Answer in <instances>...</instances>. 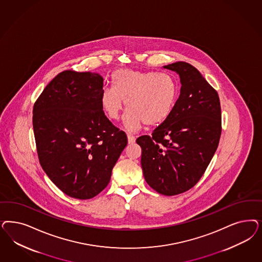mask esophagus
<instances>
[{
  "label": "esophagus",
  "instance_id": "obj_1",
  "mask_svg": "<svg viewBox=\"0 0 262 262\" xmlns=\"http://www.w3.org/2000/svg\"><path fill=\"white\" fill-rule=\"evenodd\" d=\"M127 138H128V144H132L135 143L136 138L134 136L128 134V135H127Z\"/></svg>",
  "mask_w": 262,
  "mask_h": 262
}]
</instances>
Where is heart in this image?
<instances>
[{"label": "heart", "instance_id": "b5f03b06", "mask_svg": "<svg viewBox=\"0 0 262 262\" xmlns=\"http://www.w3.org/2000/svg\"><path fill=\"white\" fill-rule=\"evenodd\" d=\"M113 88H105L100 94L102 110L117 120L124 108V126L136 131L145 124L156 126L166 121L177 104L178 84L169 74L154 71L118 69L112 75Z\"/></svg>", "mask_w": 262, "mask_h": 262}]
</instances>
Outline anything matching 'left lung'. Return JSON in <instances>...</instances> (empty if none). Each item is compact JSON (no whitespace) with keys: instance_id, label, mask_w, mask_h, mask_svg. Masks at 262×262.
Returning a JSON list of instances; mask_svg holds the SVG:
<instances>
[{"instance_id":"1","label":"left lung","mask_w":262,"mask_h":262,"mask_svg":"<svg viewBox=\"0 0 262 262\" xmlns=\"http://www.w3.org/2000/svg\"><path fill=\"white\" fill-rule=\"evenodd\" d=\"M164 68L177 72L180 95L169 118L151 136H141V164L147 184L159 194L174 195L194 187L218 147L222 115L218 93L185 61Z\"/></svg>"}]
</instances>
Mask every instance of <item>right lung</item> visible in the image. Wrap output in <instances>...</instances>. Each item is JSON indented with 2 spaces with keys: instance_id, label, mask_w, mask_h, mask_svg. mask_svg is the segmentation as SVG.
Returning <instances> with one entry per match:
<instances>
[{
  "instance_id": "obj_1",
  "label": "right lung",
  "mask_w": 262,
  "mask_h": 262,
  "mask_svg": "<svg viewBox=\"0 0 262 262\" xmlns=\"http://www.w3.org/2000/svg\"><path fill=\"white\" fill-rule=\"evenodd\" d=\"M103 78L66 70L37 98L33 126L39 163L66 194L89 200L110 182L127 136L102 110Z\"/></svg>"
}]
</instances>
